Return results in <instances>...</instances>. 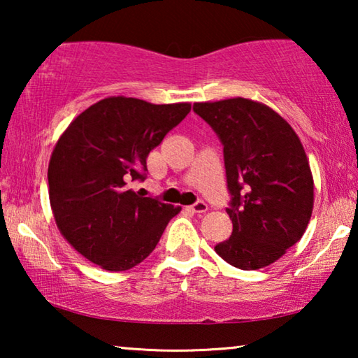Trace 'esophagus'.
<instances>
[{"label":"esophagus","mask_w":358,"mask_h":358,"mask_svg":"<svg viewBox=\"0 0 358 358\" xmlns=\"http://www.w3.org/2000/svg\"><path fill=\"white\" fill-rule=\"evenodd\" d=\"M191 210L194 211V213H205V211L208 210V205L203 201H197L196 203L191 205Z\"/></svg>","instance_id":"1"}]
</instances>
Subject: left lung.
Listing matches in <instances>:
<instances>
[{
    "label": "left lung",
    "instance_id": "1",
    "mask_svg": "<svg viewBox=\"0 0 358 358\" xmlns=\"http://www.w3.org/2000/svg\"><path fill=\"white\" fill-rule=\"evenodd\" d=\"M192 110L224 151L234 229L215 251L240 270L273 264L303 237L313 213V175L299 136L275 110L251 99L196 102Z\"/></svg>",
    "mask_w": 358,
    "mask_h": 358
}]
</instances>
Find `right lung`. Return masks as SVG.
Here are the masks:
<instances>
[{
  "label": "right lung",
  "instance_id": "add662e5",
  "mask_svg": "<svg viewBox=\"0 0 358 358\" xmlns=\"http://www.w3.org/2000/svg\"><path fill=\"white\" fill-rule=\"evenodd\" d=\"M191 104H150L106 98L72 121L48 164V196L63 237L108 271L147 259L181 210L143 197L132 183L147 178L150 151L183 121Z\"/></svg>",
  "mask_w": 358,
  "mask_h": 358
}]
</instances>
